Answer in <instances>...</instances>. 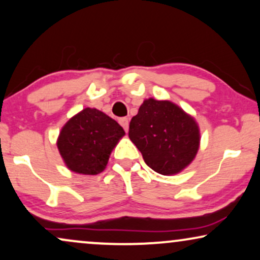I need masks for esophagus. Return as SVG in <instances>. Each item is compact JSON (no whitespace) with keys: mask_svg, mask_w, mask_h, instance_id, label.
Returning a JSON list of instances; mask_svg holds the SVG:
<instances>
[{"mask_svg":"<svg viewBox=\"0 0 260 260\" xmlns=\"http://www.w3.org/2000/svg\"><path fill=\"white\" fill-rule=\"evenodd\" d=\"M119 124L123 126V129L125 130V131L129 130V119H127L126 117H123V118H120L119 119Z\"/></svg>","mask_w":260,"mask_h":260,"instance_id":"esophagus-1","label":"esophagus"}]
</instances>
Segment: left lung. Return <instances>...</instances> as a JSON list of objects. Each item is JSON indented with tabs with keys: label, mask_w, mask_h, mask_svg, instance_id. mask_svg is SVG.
I'll return each instance as SVG.
<instances>
[{
	"label": "left lung",
	"mask_w": 260,
	"mask_h": 260,
	"mask_svg": "<svg viewBox=\"0 0 260 260\" xmlns=\"http://www.w3.org/2000/svg\"><path fill=\"white\" fill-rule=\"evenodd\" d=\"M129 137L156 173L173 175L193 161L200 145V131L193 117L169 101L149 98L129 126Z\"/></svg>",
	"instance_id": "1"
}]
</instances>
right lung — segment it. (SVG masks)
Returning <instances> with one entry per match:
<instances>
[{"label":"right lung","mask_w":260,"mask_h":260,"mask_svg":"<svg viewBox=\"0 0 260 260\" xmlns=\"http://www.w3.org/2000/svg\"><path fill=\"white\" fill-rule=\"evenodd\" d=\"M124 135L115 119L97 109L86 108L62 126L56 145L70 170L97 175L105 169L112 149Z\"/></svg>","instance_id":"1"}]
</instances>
